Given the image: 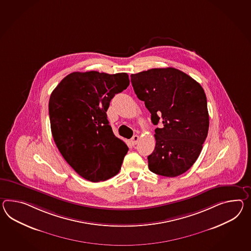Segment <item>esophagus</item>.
I'll return each instance as SVG.
<instances>
[{
    "instance_id": "34e87169",
    "label": "esophagus",
    "mask_w": 251,
    "mask_h": 251,
    "mask_svg": "<svg viewBox=\"0 0 251 251\" xmlns=\"http://www.w3.org/2000/svg\"><path fill=\"white\" fill-rule=\"evenodd\" d=\"M140 140V137L138 136V135H134L133 137H132V139H131V143H132V145H136L137 143H138V141Z\"/></svg>"
}]
</instances>
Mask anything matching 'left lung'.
<instances>
[{
    "label": "left lung",
    "instance_id": "8db88e82",
    "mask_svg": "<svg viewBox=\"0 0 251 251\" xmlns=\"http://www.w3.org/2000/svg\"><path fill=\"white\" fill-rule=\"evenodd\" d=\"M137 97L151 114L156 145L148 156L149 169L177 177L195 163L208 136L207 98L199 82L175 68L151 69L131 74Z\"/></svg>",
    "mask_w": 251,
    "mask_h": 251
}]
</instances>
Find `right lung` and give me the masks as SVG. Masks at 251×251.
<instances>
[{
    "mask_svg": "<svg viewBox=\"0 0 251 251\" xmlns=\"http://www.w3.org/2000/svg\"><path fill=\"white\" fill-rule=\"evenodd\" d=\"M128 84L125 73L76 72L50 94V122L56 146L68 164L89 181L115 176L128 152L125 142L113 134L106 111L111 99Z\"/></svg>",
    "mask_w": 251,
    "mask_h": 251,
    "instance_id": "right-lung-1",
    "label": "right lung"
}]
</instances>
